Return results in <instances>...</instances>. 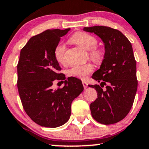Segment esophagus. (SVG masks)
Here are the masks:
<instances>
[{"label":"esophagus","instance_id":"obj_1","mask_svg":"<svg viewBox=\"0 0 149 149\" xmlns=\"http://www.w3.org/2000/svg\"><path fill=\"white\" fill-rule=\"evenodd\" d=\"M82 84H83V86H84V88L85 89L87 88V87H88V84L86 83V81H82Z\"/></svg>","mask_w":149,"mask_h":149}]
</instances>
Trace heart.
<instances>
[{
    "label": "heart",
    "instance_id": "obj_1",
    "mask_svg": "<svg viewBox=\"0 0 149 149\" xmlns=\"http://www.w3.org/2000/svg\"><path fill=\"white\" fill-rule=\"evenodd\" d=\"M71 41L79 45L85 49L90 51L89 56L96 63H100L104 58V52L100 48L97 47V40L92 35L84 32H77L74 33L71 38ZM65 45L60 42L56 45L54 49V57L59 63H65ZM93 66L92 64L75 65L68 70V74L69 77L74 78L85 79L88 75L93 71Z\"/></svg>",
    "mask_w": 149,
    "mask_h": 149
}]
</instances>
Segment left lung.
I'll return each mask as SVG.
<instances>
[{
  "label": "left lung",
  "instance_id": "obj_1",
  "mask_svg": "<svg viewBox=\"0 0 149 149\" xmlns=\"http://www.w3.org/2000/svg\"><path fill=\"white\" fill-rule=\"evenodd\" d=\"M83 30L100 37L105 49L100 68L92 76L100 85H88L97 93V98L90 104L91 115L100 123H116L129 113L137 92V68L132 45L120 31L112 28L95 26ZM104 85L106 88L103 90Z\"/></svg>",
  "mask_w": 149,
  "mask_h": 149
}]
</instances>
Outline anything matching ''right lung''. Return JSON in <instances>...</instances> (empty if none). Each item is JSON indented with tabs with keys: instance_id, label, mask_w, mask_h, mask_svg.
I'll use <instances>...</instances> for the list:
<instances>
[{
	"instance_id": "add662e5",
	"label": "right lung",
	"mask_w": 149,
	"mask_h": 149,
	"mask_svg": "<svg viewBox=\"0 0 149 149\" xmlns=\"http://www.w3.org/2000/svg\"><path fill=\"white\" fill-rule=\"evenodd\" d=\"M70 30H47L33 36L20 52L17 88L21 101L28 116L43 127L65 123L71 114L72 102L84 90L81 80L74 77H68L63 88H52L54 80L64 78L58 72L61 68L54 52Z\"/></svg>"
}]
</instances>
